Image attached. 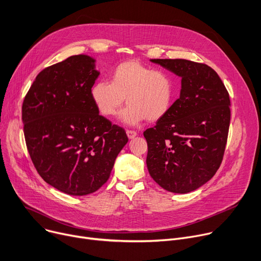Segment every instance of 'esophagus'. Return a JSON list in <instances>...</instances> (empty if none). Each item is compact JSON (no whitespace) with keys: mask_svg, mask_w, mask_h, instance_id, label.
<instances>
[{"mask_svg":"<svg viewBox=\"0 0 261 261\" xmlns=\"http://www.w3.org/2000/svg\"><path fill=\"white\" fill-rule=\"evenodd\" d=\"M126 135H127L128 139H134V138H136L137 133L134 130H126Z\"/></svg>","mask_w":261,"mask_h":261,"instance_id":"1","label":"esophagus"}]
</instances>
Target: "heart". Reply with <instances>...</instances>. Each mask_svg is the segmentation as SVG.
I'll list each match as a JSON object with an SVG mask.
<instances>
[{
	"label": "heart",
	"mask_w": 261,
	"mask_h": 261,
	"mask_svg": "<svg viewBox=\"0 0 261 261\" xmlns=\"http://www.w3.org/2000/svg\"><path fill=\"white\" fill-rule=\"evenodd\" d=\"M111 84L96 82L91 90L92 101L105 117H113L124 103H128L120 119L129 126L148 120L154 122L169 112L173 100L171 76L137 61L119 64L110 74Z\"/></svg>",
	"instance_id": "heart-1"
}]
</instances>
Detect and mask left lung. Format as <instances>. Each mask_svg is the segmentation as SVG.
I'll return each instance as SVG.
<instances>
[{
	"label": "left lung",
	"mask_w": 261,
	"mask_h": 261,
	"mask_svg": "<svg viewBox=\"0 0 261 261\" xmlns=\"http://www.w3.org/2000/svg\"><path fill=\"white\" fill-rule=\"evenodd\" d=\"M181 77L179 98L144 132L150 176L163 189L188 193L206 184L223 161L230 97L217 73L187 59H150Z\"/></svg>",
	"instance_id": "left-lung-1"
}]
</instances>
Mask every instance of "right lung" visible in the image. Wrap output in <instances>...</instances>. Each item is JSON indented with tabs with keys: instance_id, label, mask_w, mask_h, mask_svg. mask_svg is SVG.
<instances>
[{
	"instance_id": "right-lung-1",
	"label": "right lung",
	"mask_w": 261,
	"mask_h": 261,
	"mask_svg": "<svg viewBox=\"0 0 261 261\" xmlns=\"http://www.w3.org/2000/svg\"><path fill=\"white\" fill-rule=\"evenodd\" d=\"M100 72L86 54L44 69L22 107L27 148L44 181L69 195L93 193L110 177L128 138L95 108L90 90Z\"/></svg>"
}]
</instances>
